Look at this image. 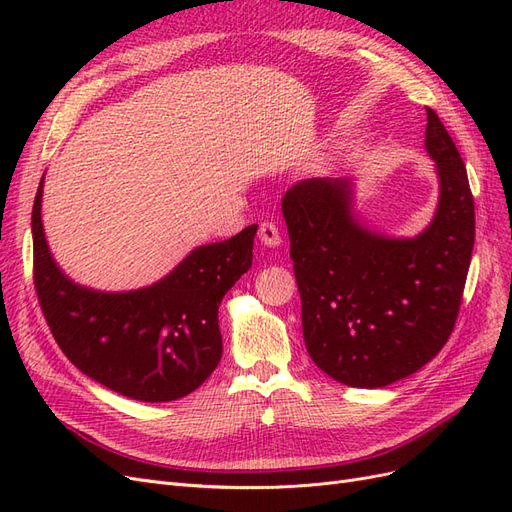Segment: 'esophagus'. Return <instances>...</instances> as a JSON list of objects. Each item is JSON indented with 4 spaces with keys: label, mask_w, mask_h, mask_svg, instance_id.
I'll return each instance as SVG.
<instances>
[{
    "label": "esophagus",
    "mask_w": 512,
    "mask_h": 512,
    "mask_svg": "<svg viewBox=\"0 0 512 512\" xmlns=\"http://www.w3.org/2000/svg\"><path fill=\"white\" fill-rule=\"evenodd\" d=\"M258 239L265 247H280L282 245V235H280V228L273 220H265L258 228Z\"/></svg>",
    "instance_id": "obj_1"
}]
</instances>
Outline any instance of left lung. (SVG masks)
Instances as JSON below:
<instances>
[{
	"mask_svg": "<svg viewBox=\"0 0 512 512\" xmlns=\"http://www.w3.org/2000/svg\"><path fill=\"white\" fill-rule=\"evenodd\" d=\"M436 213L414 237L371 230L348 177L303 179L282 211L301 292L303 339L333 380L380 389L421 369L451 337L474 247V198L451 134L427 108Z\"/></svg>",
	"mask_w": 512,
	"mask_h": 512,
	"instance_id": "1",
	"label": "left lung"
}]
</instances>
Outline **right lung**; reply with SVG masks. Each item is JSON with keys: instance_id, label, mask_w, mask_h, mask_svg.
Wrapping results in <instances>:
<instances>
[{"instance_id": "add662e5", "label": "right lung", "mask_w": 512, "mask_h": 512, "mask_svg": "<svg viewBox=\"0 0 512 512\" xmlns=\"http://www.w3.org/2000/svg\"><path fill=\"white\" fill-rule=\"evenodd\" d=\"M42 188L34 200V282L51 333L85 376L123 397L173 401L203 384L222 359L218 309L252 267L258 226L198 245L156 284L106 292L61 271L42 226Z\"/></svg>"}]
</instances>
